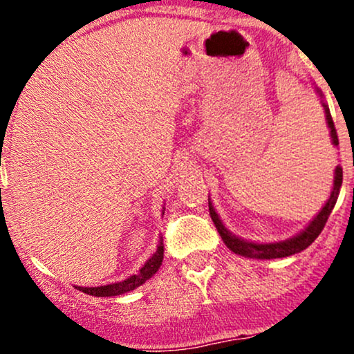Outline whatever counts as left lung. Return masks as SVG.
Listing matches in <instances>:
<instances>
[{
  "label": "left lung",
  "instance_id": "8db88e82",
  "mask_svg": "<svg viewBox=\"0 0 354 354\" xmlns=\"http://www.w3.org/2000/svg\"><path fill=\"white\" fill-rule=\"evenodd\" d=\"M317 93L320 95V98H322V92H320L319 88H317ZM322 106H324V111H325V121H327L328 129H330L332 144L337 147V145H338V136H337L335 124H333L330 110H328V105L324 100H322ZM342 181H343V169H342L340 165H338V167L335 168V176H333V187H332L330 197H328V201L325 202L322 210H320L319 214L314 216L313 221H310V223L306 226L303 232H301L299 234H296V236H293V238L285 239V241L261 244V243L246 241V239L234 236V234L230 233L228 230L225 228V225L221 223L218 214H216L214 205H212L210 201H209L210 216H212V220H214L216 230H218L221 239H223V243L226 244V248H228L230 251H233L234 254H238V256H243V257H248V259L288 257V256H293V254H296V252L304 251L306 248L310 246V244L314 243V239L319 236L320 232H322L325 223H327L328 215H330V212L333 210V207H335V204H337L338 194H340Z\"/></svg>",
  "mask_w": 354,
  "mask_h": 354
}]
</instances>
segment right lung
I'll return each mask as SVG.
<instances>
[{
  "label": "right lung",
  "mask_w": 354,
  "mask_h": 354,
  "mask_svg": "<svg viewBox=\"0 0 354 354\" xmlns=\"http://www.w3.org/2000/svg\"><path fill=\"white\" fill-rule=\"evenodd\" d=\"M162 261H163V239L160 238L157 251H155L152 254V257H150L149 261L139 268V272L136 273V275H131L129 279L116 281V283H110V285L92 286V288H87V286H75V288L86 295L98 296V298H102V296L124 295V293H128V291H133L138 288V286L145 283V281H147L150 277H152L153 273L158 270L160 266H162Z\"/></svg>",
  "instance_id": "add662e5"
}]
</instances>
